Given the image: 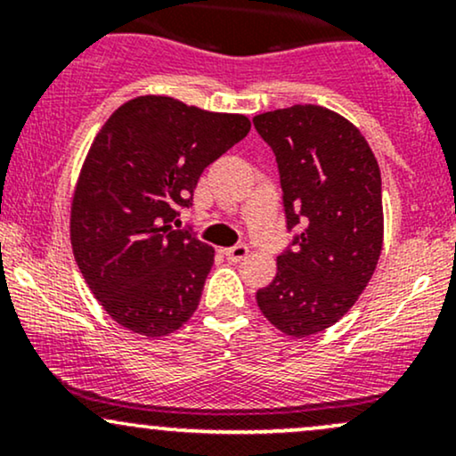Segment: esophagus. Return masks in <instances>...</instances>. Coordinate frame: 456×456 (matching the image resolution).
I'll use <instances>...</instances> for the list:
<instances>
[{
	"label": "esophagus",
	"mask_w": 456,
	"mask_h": 456,
	"mask_svg": "<svg viewBox=\"0 0 456 456\" xmlns=\"http://www.w3.org/2000/svg\"><path fill=\"white\" fill-rule=\"evenodd\" d=\"M223 253L229 261H242V259H246V255H248V246L238 244V246H233V248H224Z\"/></svg>",
	"instance_id": "obj_1"
}]
</instances>
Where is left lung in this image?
<instances>
[{
  "mask_svg": "<svg viewBox=\"0 0 456 456\" xmlns=\"http://www.w3.org/2000/svg\"><path fill=\"white\" fill-rule=\"evenodd\" d=\"M253 124L279 162L287 227L302 224L257 306L287 337L305 338L347 315L378 268L379 165L362 133L319 104L259 113Z\"/></svg>",
  "mask_w": 456,
  "mask_h": 456,
  "instance_id": "1",
  "label": "left lung"
}]
</instances>
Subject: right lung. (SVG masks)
I'll return each instance as SVG.
<instances>
[{
	"mask_svg": "<svg viewBox=\"0 0 456 456\" xmlns=\"http://www.w3.org/2000/svg\"><path fill=\"white\" fill-rule=\"evenodd\" d=\"M250 119L137 96L94 137L70 201V244L98 305L148 338L180 330L197 311L214 248L171 227L199 175L242 141Z\"/></svg>",
	"mask_w": 456,
	"mask_h": 456,
	"instance_id": "add662e5",
	"label": "right lung"
}]
</instances>
